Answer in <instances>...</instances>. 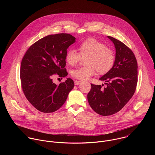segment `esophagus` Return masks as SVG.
Segmentation results:
<instances>
[{"mask_svg": "<svg viewBox=\"0 0 155 155\" xmlns=\"http://www.w3.org/2000/svg\"><path fill=\"white\" fill-rule=\"evenodd\" d=\"M81 81H78V80H75V85H78L79 84H80L81 83Z\"/></svg>", "mask_w": 155, "mask_h": 155, "instance_id": "1", "label": "esophagus"}]
</instances>
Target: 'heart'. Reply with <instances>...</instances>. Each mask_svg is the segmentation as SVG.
<instances>
[{
    "instance_id": "1",
    "label": "heart",
    "mask_w": 155,
    "mask_h": 155,
    "mask_svg": "<svg viewBox=\"0 0 155 155\" xmlns=\"http://www.w3.org/2000/svg\"><path fill=\"white\" fill-rule=\"evenodd\" d=\"M78 53L73 49L67 51L65 59L70 65L77 64L81 58H84V66L71 71V75L77 79L87 80L95 74H104L111 70L115 61L114 51L103 42L90 38L77 47Z\"/></svg>"
}]
</instances>
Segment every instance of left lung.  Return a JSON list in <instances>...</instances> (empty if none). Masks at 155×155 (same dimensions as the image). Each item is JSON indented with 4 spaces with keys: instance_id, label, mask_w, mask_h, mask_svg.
Instances as JSON below:
<instances>
[{
    "instance_id": "1",
    "label": "left lung",
    "mask_w": 155,
    "mask_h": 155,
    "mask_svg": "<svg viewBox=\"0 0 155 155\" xmlns=\"http://www.w3.org/2000/svg\"><path fill=\"white\" fill-rule=\"evenodd\" d=\"M116 48L113 68L99 78L104 84H91L87 97L95 112L102 116L114 115L128 102L134 95L137 84V62L134 53L121 41L107 36Z\"/></svg>"
}]
</instances>
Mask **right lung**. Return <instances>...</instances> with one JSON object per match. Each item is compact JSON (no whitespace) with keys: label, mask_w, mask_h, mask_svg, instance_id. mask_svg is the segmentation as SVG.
Instances as JSON below:
<instances>
[{"label":"right lung","mask_w":155,"mask_h":155,"mask_svg":"<svg viewBox=\"0 0 155 155\" xmlns=\"http://www.w3.org/2000/svg\"><path fill=\"white\" fill-rule=\"evenodd\" d=\"M75 41L69 34H57L43 37L32 45L22 59L21 84L28 101L38 111L52 113L60 108L74 87L68 78L59 85L53 82L55 75H68L65 68L67 49Z\"/></svg>","instance_id":"add662e5"}]
</instances>
